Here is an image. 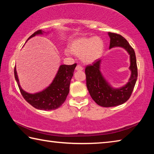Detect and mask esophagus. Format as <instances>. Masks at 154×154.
Returning a JSON list of instances; mask_svg holds the SVG:
<instances>
[{
    "label": "esophagus",
    "mask_w": 154,
    "mask_h": 154,
    "mask_svg": "<svg viewBox=\"0 0 154 154\" xmlns=\"http://www.w3.org/2000/svg\"><path fill=\"white\" fill-rule=\"evenodd\" d=\"M75 70H76V71H82L83 67L81 66L80 65H77L76 68H75Z\"/></svg>",
    "instance_id": "esophagus-1"
}]
</instances>
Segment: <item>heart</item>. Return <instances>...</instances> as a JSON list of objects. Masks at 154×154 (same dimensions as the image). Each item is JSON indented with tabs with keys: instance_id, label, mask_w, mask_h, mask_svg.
<instances>
[{
	"instance_id": "1",
	"label": "heart",
	"mask_w": 154,
	"mask_h": 154,
	"mask_svg": "<svg viewBox=\"0 0 154 154\" xmlns=\"http://www.w3.org/2000/svg\"><path fill=\"white\" fill-rule=\"evenodd\" d=\"M69 49L72 54L80 56L84 64H92L103 55L105 43L98 36H83L72 41Z\"/></svg>"
}]
</instances>
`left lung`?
Masks as SVG:
<instances>
[{
  "mask_svg": "<svg viewBox=\"0 0 154 154\" xmlns=\"http://www.w3.org/2000/svg\"><path fill=\"white\" fill-rule=\"evenodd\" d=\"M108 35L110 38L109 49L122 48L129 54V69L131 73L126 84L119 88H114L101 72L102 59H98L92 65L86 66L85 71L88 92L96 103L104 107L118 106L126 102L131 96L138 76L137 60L134 49L122 36L112 32H108Z\"/></svg>",
  "mask_w": 154,
  "mask_h": 154,
  "instance_id": "left-lung-1",
  "label": "left lung"
}]
</instances>
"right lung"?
<instances>
[{
	"label": "right lung",
	"instance_id": "right-lung-1",
	"mask_svg": "<svg viewBox=\"0 0 154 154\" xmlns=\"http://www.w3.org/2000/svg\"><path fill=\"white\" fill-rule=\"evenodd\" d=\"M44 33L48 34L49 32H45L41 30L36 31L28 38L26 41L34 36L42 35ZM77 64L72 65H60L55 77L49 85V86L40 92L33 94L26 92L21 87L15 66L14 75L21 94L28 103L39 110H54L59 108L64 103L69 94L70 83L73 76L74 70Z\"/></svg>",
	"mask_w": 154,
	"mask_h": 154
}]
</instances>
